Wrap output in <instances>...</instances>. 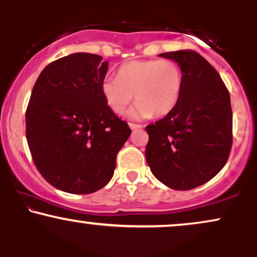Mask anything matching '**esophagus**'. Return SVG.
<instances>
[{
	"label": "esophagus",
	"instance_id": "obj_1",
	"mask_svg": "<svg viewBox=\"0 0 257 257\" xmlns=\"http://www.w3.org/2000/svg\"><path fill=\"white\" fill-rule=\"evenodd\" d=\"M129 126H131L132 131H135V129L143 128V125H141V124H137V123H129Z\"/></svg>",
	"mask_w": 257,
	"mask_h": 257
}]
</instances>
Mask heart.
Returning a JSON list of instances; mask_svg holds the SVG:
<instances>
[{
	"label": "heart",
	"mask_w": 257,
	"mask_h": 257,
	"mask_svg": "<svg viewBox=\"0 0 257 257\" xmlns=\"http://www.w3.org/2000/svg\"><path fill=\"white\" fill-rule=\"evenodd\" d=\"M182 91V71L175 61L133 60L123 64L117 78L107 77L101 83L106 104L114 113L122 114L133 99L134 118L166 116L178 105Z\"/></svg>",
	"instance_id": "heart-1"
}]
</instances>
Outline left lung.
I'll return each mask as SVG.
<instances>
[{"mask_svg":"<svg viewBox=\"0 0 257 257\" xmlns=\"http://www.w3.org/2000/svg\"><path fill=\"white\" fill-rule=\"evenodd\" d=\"M182 71L178 105L146 126V161L168 187L187 191L205 184L222 169L232 147L231 98L219 72L191 49L162 53Z\"/></svg>","mask_w":257,"mask_h":257,"instance_id":"obj_1","label":"left lung"}]
</instances>
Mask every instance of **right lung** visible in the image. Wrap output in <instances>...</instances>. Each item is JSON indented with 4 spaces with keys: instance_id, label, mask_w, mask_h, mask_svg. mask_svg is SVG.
Returning <instances> with one entry per match:
<instances>
[{
    "instance_id": "1",
    "label": "right lung",
    "mask_w": 257,
    "mask_h": 257,
    "mask_svg": "<svg viewBox=\"0 0 257 257\" xmlns=\"http://www.w3.org/2000/svg\"><path fill=\"white\" fill-rule=\"evenodd\" d=\"M101 60L75 53L52 61L38 76L26 108L32 161L44 180L64 192L88 194L104 187L132 133L102 96L108 64Z\"/></svg>"
}]
</instances>
